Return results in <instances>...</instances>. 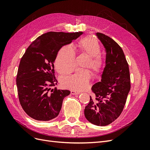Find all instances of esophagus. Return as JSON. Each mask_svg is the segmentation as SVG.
<instances>
[{
    "instance_id": "34e87169",
    "label": "esophagus",
    "mask_w": 150,
    "mask_h": 150,
    "mask_svg": "<svg viewBox=\"0 0 150 150\" xmlns=\"http://www.w3.org/2000/svg\"><path fill=\"white\" fill-rule=\"evenodd\" d=\"M71 94H73V95L79 94H80V92L79 91H76L72 90V91H71Z\"/></svg>"
}]
</instances>
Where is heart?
Listing matches in <instances>:
<instances>
[{"mask_svg":"<svg viewBox=\"0 0 150 150\" xmlns=\"http://www.w3.org/2000/svg\"><path fill=\"white\" fill-rule=\"evenodd\" d=\"M78 46L81 52L89 56L88 66L94 71H101L104 65L103 57L99 54L101 47L97 40L92 37H86L81 39ZM76 53L70 46H63L59 51L55 61V67L61 74H69L76 67ZM92 74L87 69H79L74 74L62 77L61 83L65 88L76 91L87 89L91 83Z\"/></svg>","mask_w":150,"mask_h":150,"instance_id":"obj_1","label":"heart"}]
</instances>
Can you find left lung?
I'll list each match as a JSON object with an SVG mask.
<instances>
[{"mask_svg": "<svg viewBox=\"0 0 150 150\" xmlns=\"http://www.w3.org/2000/svg\"><path fill=\"white\" fill-rule=\"evenodd\" d=\"M106 52L101 79L92 86L94 98L84 109V116L91 123L104 126L120 116L130 90L129 66L123 51L114 40L97 33Z\"/></svg>", "mask_w": 150, "mask_h": 150, "instance_id": "left-lung-1", "label": "left lung"}]
</instances>
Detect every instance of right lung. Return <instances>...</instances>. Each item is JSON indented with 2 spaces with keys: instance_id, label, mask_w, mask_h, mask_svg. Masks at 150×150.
<instances>
[{
  "instance_id": "obj_1",
  "label": "right lung",
  "mask_w": 150,
  "mask_h": 150,
  "mask_svg": "<svg viewBox=\"0 0 150 150\" xmlns=\"http://www.w3.org/2000/svg\"><path fill=\"white\" fill-rule=\"evenodd\" d=\"M83 33L49 32L27 49L19 66L16 84L21 105L32 118L46 121L59 114L63 99L70 91L51 89L57 83L54 63L59 49Z\"/></svg>"
}]
</instances>
